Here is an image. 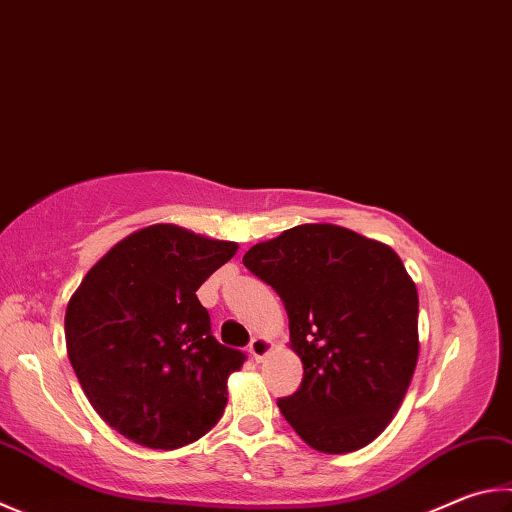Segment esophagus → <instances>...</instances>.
<instances>
[{
    "instance_id": "34e87169",
    "label": "esophagus",
    "mask_w": 512,
    "mask_h": 512,
    "mask_svg": "<svg viewBox=\"0 0 512 512\" xmlns=\"http://www.w3.org/2000/svg\"><path fill=\"white\" fill-rule=\"evenodd\" d=\"M271 349H273V342L268 340V338H264V336L253 338V340H250V345H248L250 356L255 358V362H262L268 356V351H271Z\"/></svg>"
}]
</instances>
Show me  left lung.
Instances as JSON below:
<instances>
[{
	"label": "left lung",
	"instance_id": "obj_1",
	"mask_svg": "<svg viewBox=\"0 0 512 512\" xmlns=\"http://www.w3.org/2000/svg\"><path fill=\"white\" fill-rule=\"evenodd\" d=\"M244 266L275 288L304 378L277 407L313 450L365 448L401 407L418 360V293L392 248L333 224L255 244Z\"/></svg>",
	"mask_w": 512,
	"mask_h": 512
}]
</instances>
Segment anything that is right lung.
I'll use <instances>...</instances> for the list:
<instances>
[{"mask_svg": "<svg viewBox=\"0 0 512 512\" xmlns=\"http://www.w3.org/2000/svg\"><path fill=\"white\" fill-rule=\"evenodd\" d=\"M235 253V241L147 226L118 241L71 295V367L102 421L125 439L174 450L224 414L228 376L246 353L219 345L197 291Z\"/></svg>", "mask_w": 512, "mask_h": 512, "instance_id": "add662e5", "label": "right lung"}]
</instances>
